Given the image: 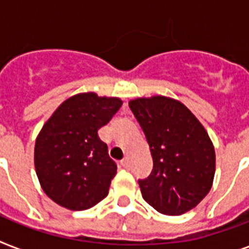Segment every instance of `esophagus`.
I'll return each mask as SVG.
<instances>
[{
	"mask_svg": "<svg viewBox=\"0 0 249 249\" xmlns=\"http://www.w3.org/2000/svg\"><path fill=\"white\" fill-rule=\"evenodd\" d=\"M121 165L124 166V168H130V165H132V161H130V158L129 156H126V158H124V159L121 160Z\"/></svg>",
	"mask_w": 249,
	"mask_h": 249,
	"instance_id": "esophagus-1",
	"label": "esophagus"
}]
</instances>
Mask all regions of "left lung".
Listing matches in <instances>:
<instances>
[{
    "mask_svg": "<svg viewBox=\"0 0 249 249\" xmlns=\"http://www.w3.org/2000/svg\"><path fill=\"white\" fill-rule=\"evenodd\" d=\"M150 146L154 168L138 179L142 196L158 212L179 216L212 187L216 155L208 133L187 107L170 98L129 102Z\"/></svg>",
    "mask_w": 249,
    "mask_h": 249,
    "instance_id": "1",
    "label": "left lung"
}]
</instances>
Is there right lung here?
<instances>
[{
    "mask_svg": "<svg viewBox=\"0 0 249 249\" xmlns=\"http://www.w3.org/2000/svg\"><path fill=\"white\" fill-rule=\"evenodd\" d=\"M121 105L119 98L77 94L64 101L42 126L35 166L41 187L56 204L84 211L108 195L117 165L98 130Z\"/></svg>",
    "mask_w": 249,
    "mask_h": 249,
    "instance_id": "obj_1",
    "label": "right lung"
}]
</instances>
